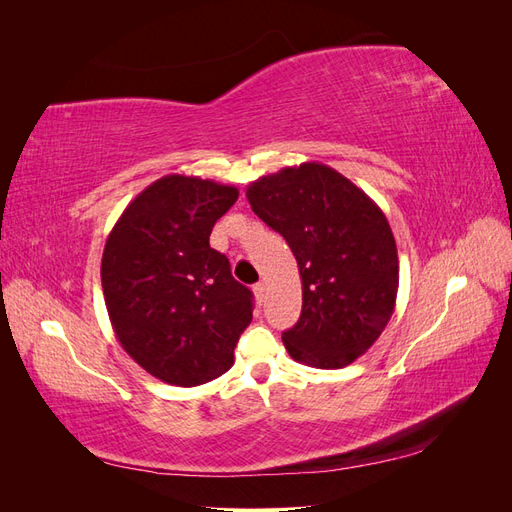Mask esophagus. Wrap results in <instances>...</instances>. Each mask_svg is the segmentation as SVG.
<instances>
[{
    "label": "esophagus",
    "instance_id": "obj_1",
    "mask_svg": "<svg viewBox=\"0 0 512 512\" xmlns=\"http://www.w3.org/2000/svg\"><path fill=\"white\" fill-rule=\"evenodd\" d=\"M254 294H256V299H258V301L265 299V284H262V282H260V284H256V286H254Z\"/></svg>",
    "mask_w": 512,
    "mask_h": 512
}]
</instances>
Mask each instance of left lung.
Returning a JSON list of instances; mask_svg holds the SVG:
<instances>
[{"mask_svg": "<svg viewBox=\"0 0 512 512\" xmlns=\"http://www.w3.org/2000/svg\"><path fill=\"white\" fill-rule=\"evenodd\" d=\"M245 196L299 265L303 309L282 335L288 354L318 369L350 365L374 346L395 312L399 258L386 215L320 162L260 177Z\"/></svg>", "mask_w": 512, "mask_h": 512, "instance_id": "1", "label": "left lung"}]
</instances>
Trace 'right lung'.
Returning a JSON list of instances; mask_svg holds the SVG:
<instances>
[{
  "instance_id": "right-lung-1",
  "label": "right lung",
  "mask_w": 512,
  "mask_h": 512,
  "mask_svg": "<svg viewBox=\"0 0 512 512\" xmlns=\"http://www.w3.org/2000/svg\"><path fill=\"white\" fill-rule=\"evenodd\" d=\"M235 185L166 175L123 209L102 254V290L121 348L147 374L196 386L235 363L252 322V292L209 245L237 203Z\"/></svg>"
}]
</instances>
